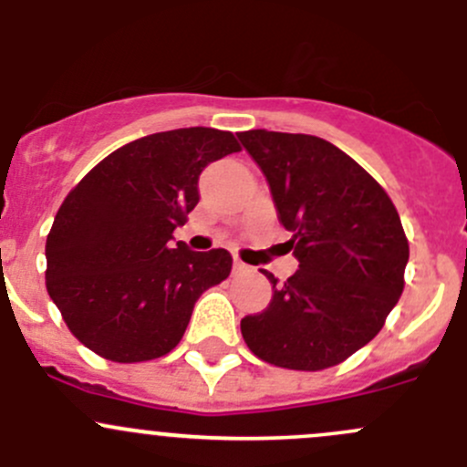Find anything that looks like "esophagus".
Wrapping results in <instances>:
<instances>
[{
    "label": "esophagus",
    "mask_w": 467,
    "mask_h": 467,
    "mask_svg": "<svg viewBox=\"0 0 467 467\" xmlns=\"http://www.w3.org/2000/svg\"><path fill=\"white\" fill-rule=\"evenodd\" d=\"M233 273L234 275H246V273H251V266H248V264H244L242 260H234Z\"/></svg>",
    "instance_id": "1"
}]
</instances>
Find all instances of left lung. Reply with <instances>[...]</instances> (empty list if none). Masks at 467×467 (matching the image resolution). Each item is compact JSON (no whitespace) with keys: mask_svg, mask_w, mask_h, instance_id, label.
Masks as SVG:
<instances>
[{"mask_svg":"<svg viewBox=\"0 0 467 467\" xmlns=\"http://www.w3.org/2000/svg\"><path fill=\"white\" fill-rule=\"evenodd\" d=\"M271 185L298 271L271 280L242 337L262 361L289 370L341 364L378 337L404 289L409 242L384 187L334 144L303 133H239Z\"/></svg>","mask_w":467,"mask_h":467,"instance_id":"1","label":"left lung"}]
</instances>
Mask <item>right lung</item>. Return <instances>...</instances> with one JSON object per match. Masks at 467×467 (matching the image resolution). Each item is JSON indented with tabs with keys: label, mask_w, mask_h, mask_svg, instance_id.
<instances>
[{
	"label": "right lung",
	"mask_w": 467,
	"mask_h": 467,
	"mask_svg": "<svg viewBox=\"0 0 467 467\" xmlns=\"http://www.w3.org/2000/svg\"><path fill=\"white\" fill-rule=\"evenodd\" d=\"M242 150L230 130L178 129L112 150L65 196L47 234V291L69 332L117 364L181 343L199 296L230 275L225 248L171 234L199 203V176Z\"/></svg>",
	"instance_id": "1"
}]
</instances>
